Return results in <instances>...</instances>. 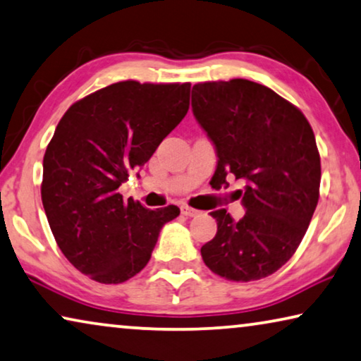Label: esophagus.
Wrapping results in <instances>:
<instances>
[{
	"label": "esophagus",
	"instance_id": "1",
	"mask_svg": "<svg viewBox=\"0 0 361 361\" xmlns=\"http://www.w3.org/2000/svg\"><path fill=\"white\" fill-rule=\"evenodd\" d=\"M181 214L185 215V217H196V215H199L201 212H199L197 209H192L190 206H181Z\"/></svg>",
	"mask_w": 361,
	"mask_h": 361
}]
</instances>
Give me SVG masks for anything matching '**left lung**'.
<instances>
[{
	"mask_svg": "<svg viewBox=\"0 0 361 361\" xmlns=\"http://www.w3.org/2000/svg\"><path fill=\"white\" fill-rule=\"evenodd\" d=\"M192 113L217 150L215 178L245 181L246 209L235 222L211 212L217 233L201 248L206 266L233 282L279 271L303 240L319 199L321 159L314 133L297 106L248 79L192 85Z\"/></svg>",
	"mask_w": 361,
	"mask_h": 361,
	"instance_id": "8db88e82",
	"label": "left lung"
}]
</instances>
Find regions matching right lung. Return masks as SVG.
Here are the masks:
<instances>
[{"label": "right lung", "mask_w": 361, "mask_h": 361, "mask_svg": "<svg viewBox=\"0 0 361 361\" xmlns=\"http://www.w3.org/2000/svg\"><path fill=\"white\" fill-rule=\"evenodd\" d=\"M191 84L121 80L69 106L43 155L42 202L66 259L100 283L141 272L176 206L150 211L118 192L190 109Z\"/></svg>", "instance_id": "obj_1"}]
</instances>
